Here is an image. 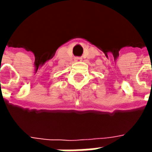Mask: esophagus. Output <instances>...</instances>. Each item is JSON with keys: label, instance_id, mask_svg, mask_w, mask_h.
Wrapping results in <instances>:
<instances>
[{"label": "esophagus", "instance_id": "obj_1", "mask_svg": "<svg viewBox=\"0 0 152 152\" xmlns=\"http://www.w3.org/2000/svg\"><path fill=\"white\" fill-rule=\"evenodd\" d=\"M77 60H80V58H78V59H77Z\"/></svg>", "mask_w": 152, "mask_h": 152}]
</instances>
